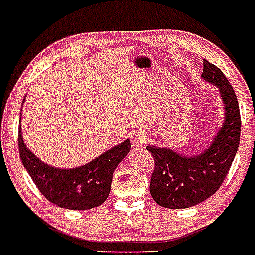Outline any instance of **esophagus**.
Here are the masks:
<instances>
[{
	"instance_id": "34e87169",
	"label": "esophagus",
	"mask_w": 255,
	"mask_h": 255,
	"mask_svg": "<svg viewBox=\"0 0 255 255\" xmlns=\"http://www.w3.org/2000/svg\"><path fill=\"white\" fill-rule=\"evenodd\" d=\"M148 141V135L141 130H136L131 134V143L134 147H143Z\"/></svg>"
}]
</instances>
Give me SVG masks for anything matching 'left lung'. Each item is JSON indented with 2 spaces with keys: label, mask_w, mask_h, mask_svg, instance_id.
<instances>
[{
  "label": "left lung",
  "mask_w": 255,
  "mask_h": 255,
  "mask_svg": "<svg viewBox=\"0 0 255 255\" xmlns=\"http://www.w3.org/2000/svg\"><path fill=\"white\" fill-rule=\"evenodd\" d=\"M202 78L220 89L224 125L211 145L197 155L186 157L167 148L147 147L154 158L150 194L164 208H189L208 199L222 185L238 152L242 120L235 92L224 73L207 60H203Z\"/></svg>",
  "instance_id": "1"
}]
</instances>
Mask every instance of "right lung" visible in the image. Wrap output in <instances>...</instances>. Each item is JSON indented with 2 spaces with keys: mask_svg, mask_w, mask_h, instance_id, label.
Instances as JSON below:
<instances>
[{
  "mask_svg": "<svg viewBox=\"0 0 255 255\" xmlns=\"http://www.w3.org/2000/svg\"><path fill=\"white\" fill-rule=\"evenodd\" d=\"M130 148L131 143L128 139L80 167L56 168L40 161L26 148L19 129L20 158L38 190L51 203L74 211H85L105 203L111 190L112 173Z\"/></svg>",
  "mask_w": 255,
  "mask_h": 255,
  "instance_id": "right-lung-1",
  "label": "right lung"
}]
</instances>
